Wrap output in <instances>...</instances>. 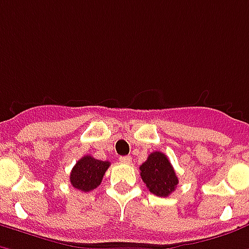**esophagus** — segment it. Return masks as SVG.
<instances>
[{
    "label": "esophagus",
    "instance_id": "obj_1",
    "mask_svg": "<svg viewBox=\"0 0 249 249\" xmlns=\"http://www.w3.org/2000/svg\"><path fill=\"white\" fill-rule=\"evenodd\" d=\"M120 162L125 163V165H129L130 162H132V157L130 156H123V157H120Z\"/></svg>",
    "mask_w": 249,
    "mask_h": 249
}]
</instances>
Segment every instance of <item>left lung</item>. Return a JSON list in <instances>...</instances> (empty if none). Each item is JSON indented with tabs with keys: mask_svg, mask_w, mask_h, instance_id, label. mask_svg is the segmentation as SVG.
I'll return each mask as SVG.
<instances>
[{
	"mask_svg": "<svg viewBox=\"0 0 249 249\" xmlns=\"http://www.w3.org/2000/svg\"><path fill=\"white\" fill-rule=\"evenodd\" d=\"M140 176L150 193L166 198L176 190L178 177L169 158L161 152L149 154L146 161L140 166Z\"/></svg>",
	"mask_w": 249,
	"mask_h": 249,
	"instance_id": "1",
	"label": "left lung"
}]
</instances>
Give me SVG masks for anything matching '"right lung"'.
I'll list each match as a JSON object with an SVG mask.
<instances>
[{"mask_svg":"<svg viewBox=\"0 0 249 249\" xmlns=\"http://www.w3.org/2000/svg\"><path fill=\"white\" fill-rule=\"evenodd\" d=\"M109 165L108 161H100L92 156H84L72 167L70 182L75 189L84 193L93 190L101 183Z\"/></svg>","mask_w":249,"mask_h":249,"instance_id":"obj_1","label":"right lung"}]
</instances>
